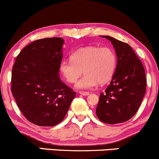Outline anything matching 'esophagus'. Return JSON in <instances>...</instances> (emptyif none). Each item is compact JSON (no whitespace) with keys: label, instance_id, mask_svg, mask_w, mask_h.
<instances>
[{"label":"esophagus","instance_id":"1","mask_svg":"<svg viewBox=\"0 0 159 159\" xmlns=\"http://www.w3.org/2000/svg\"><path fill=\"white\" fill-rule=\"evenodd\" d=\"M80 94L82 95H89V93H87V92H80Z\"/></svg>","mask_w":159,"mask_h":159}]
</instances>
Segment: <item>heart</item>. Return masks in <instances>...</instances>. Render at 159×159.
<instances>
[{
  "label": "heart",
  "mask_w": 159,
  "mask_h": 159,
  "mask_svg": "<svg viewBox=\"0 0 159 159\" xmlns=\"http://www.w3.org/2000/svg\"><path fill=\"white\" fill-rule=\"evenodd\" d=\"M70 59L61 61L60 71L68 83H73L83 70L85 75L75 84L78 89H91L98 83H107L114 76L117 66V56L109 47L81 48L71 54Z\"/></svg>",
  "instance_id": "obj_1"
}]
</instances>
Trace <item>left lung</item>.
<instances>
[{
  "mask_svg": "<svg viewBox=\"0 0 159 159\" xmlns=\"http://www.w3.org/2000/svg\"><path fill=\"white\" fill-rule=\"evenodd\" d=\"M117 55V66L109 86L101 93L96 115L108 124L131 118L140 106L146 93V73L143 64L128 44L107 35Z\"/></svg>",
  "mask_w": 159,
  "mask_h": 159,
  "instance_id": "left-lung-1",
  "label": "left lung"
}]
</instances>
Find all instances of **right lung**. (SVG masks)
<instances>
[{
    "label": "right lung",
    "instance_id": "add662e5",
    "mask_svg": "<svg viewBox=\"0 0 159 159\" xmlns=\"http://www.w3.org/2000/svg\"><path fill=\"white\" fill-rule=\"evenodd\" d=\"M61 38L34 41L20 52L12 70L11 92L29 121L53 127L64 120L76 93L61 81Z\"/></svg>",
    "mask_w": 159,
    "mask_h": 159
}]
</instances>
